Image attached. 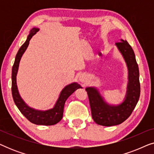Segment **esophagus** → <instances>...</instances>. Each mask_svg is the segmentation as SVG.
Wrapping results in <instances>:
<instances>
[{"label": "esophagus", "mask_w": 154, "mask_h": 154, "mask_svg": "<svg viewBox=\"0 0 154 154\" xmlns=\"http://www.w3.org/2000/svg\"><path fill=\"white\" fill-rule=\"evenodd\" d=\"M79 79H80V81H81V82H84V81H85V79H86L85 75H81V76L79 77Z\"/></svg>", "instance_id": "esophagus-1"}]
</instances>
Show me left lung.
<instances>
[{
    "label": "left lung",
    "instance_id": "1",
    "mask_svg": "<svg viewBox=\"0 0 154 154\" xmlns=\"http://www.w3.org/2000/svg\"><path fill=\"white\" fill-rule=\"evenodd\" d=\"M116 45L127 62L129 69V84L125 101L117 106L104 102L96 89L86 88L92 117L96 123L103 126L119 125L128 119L137 104L140 95V73L134 51L126 41L117 42Z\"/></svg>",
    "mask_w": 154,
    "mask_h": 154
}]
</instances>
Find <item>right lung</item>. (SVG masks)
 I'll return each instance as SVG.
<instances>
[{"mask_svg": "<svg viewBox=\"0 0 154 154\" xmlns=\"http://www.w3.org/2000/svg\"><path fill=\"white\" fill-rule=\"evenodd\" d=\"M38 29L33 28L31 31V33L27 38L26 41L19 50L17 54L14 63L12 66V94L13 97L14 102L15 103L16 106H17L20 112L29 120L31 123L36 124V125H52L57 123L62 120L63 117V112H64V104L67 98L73 93L75 90L79 88H81V85L76 83H71L70 85L65 87L61 92L60 97H59L57 102L55 106L53 109L48 110L45 111H36L34 109L29 108L27 106L25 103L23 102L22 98L19 94L17 87L16 83V75L17 73L19 63L21 60L23 53L28 47L29 41L31 37L35 34Z\"/></svg>", "mask_w": 154, "mask_h": 154, "instance_id": "right-lung-1", "label": "right lung"}]
</instances>
